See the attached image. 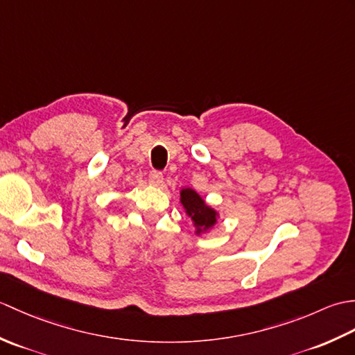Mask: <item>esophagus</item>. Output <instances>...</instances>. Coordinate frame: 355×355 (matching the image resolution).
I'll list each match as a JSON object with an SVG mask.
<instances>
[{
	"mask_svg": "<svg viewBox=\"0 0 355 355\" xmlns=\"http://www.w3.org/2000/svg\"><path fill=\"white\" fill-rule=\"evenodd\" d=\"M148 180H149V184H153V186H155V187H158V186H162L163 184V173L162 172H158V171H153L149 173V177H148Z\"/></svg>",
	"mask_w": 355,
	"mask_h": 355,
	"instance_id": "obj_1",
	"label": "esophagus"
}]
</instances>
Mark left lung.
Listing matches in <instances>:
<instances>
[{
  "label": "left lung",
  "mask_w": 355,
  "mask_h": 355,
  "mask_svg": "<svg viewBox=\"0 0 355 355\" xmlns=\"http://www.w3.org/2000/svg\"><path fill=\"white\" fill-rule=\"evenodd\" d=\"M180 202H182L186 215L192 220L197 236L212 230L220 220V212L209 206L206 200L192 187H183L180 191Z\"/></svg>",
  "instance_id": "1"
}]
</instances>
